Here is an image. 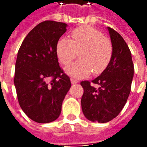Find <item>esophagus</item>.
I'll return each mask as SVG.
<instances>
[{"label": "esophagus", "mask_w": 147, "mask_h": 147, "mask_svg": "<svg viewBox=\"0 0 147 147\" xmlns=\"http://www.w3.org/2000/svg\"><path fill=\"white\" fill-rule=\"evenodd\" d=\"M70 81H71L72 84H77L78 82V80L74 79V78H71V79H70Z\"/></svg>", "instance_id": "obj_1"}]
</instances>
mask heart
<instances>
[{
  "label": "heart",
  "mask_w": 147,
  "mask_h": 147,
  "mask_svg": "<svg viewBox=\"0 0 147 147\" xmlns=\"http://www.w3.org/2000/svg\"><path fill=\"white\" fill-rule=\"evenodd\" d=\"M57 57L63 65L74 60L79 52L80 60L65 68L68 74L76 78L103 71L110 63L113 46L111 41L99 30L91 26H82L71 32V40L62 37L57 43Z\"/></svg>",
  "instance_id": "b5f03b06"
}]
</instances>
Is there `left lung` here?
Segmentation results:
<instances>
[{"label":"left lung","instance_id":"1","mask_svg":"<svg viewBox=\"0 0 147 147\" xmlns=\"http://www.w3.org/2000/svg\"><path fill=\"white\" fill-rule=\"evenodd\" d=\"M113 54L110 63L95 79L81 82L84 90L81 100L85 117L91 122H110L122 111L128 99L134 77L131 53L123 37L108 27ZM91 83L98 84L96 89Z\"/></svg>","mask_w":147,"mask_h":147}]
</instances>
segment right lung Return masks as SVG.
<instances>
[{
    "instance_id": "add662e5",
    "label": "right lung",
    "mask_w": 147,
    "mask_h": 147,
    "mask_svg": "<svg viewBox=\"0 0 147 147\" xmlns=\"http://www.w3.org/2000/svg\"><path fill=\"white\" fill-rule=\"evenodd\" d=\"M66 26L63 22L42 21L28 33L18 50L13 79L18 102L25 114L38 123L59 117L71 86L56 52Z\"/></svg>"
}]
</instances>
